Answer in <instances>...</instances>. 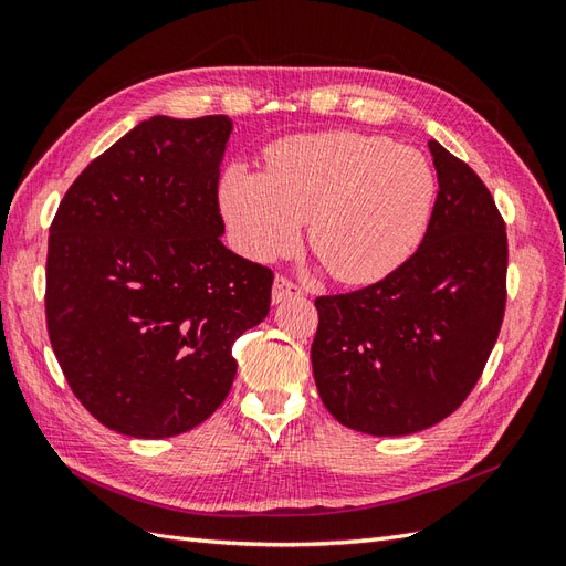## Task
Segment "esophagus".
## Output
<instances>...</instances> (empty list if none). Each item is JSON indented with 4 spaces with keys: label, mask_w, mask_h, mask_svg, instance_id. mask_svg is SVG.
<instances>
[{
    "label": "esophagus",
    "mask_w": 566,
    "mask_h": 566,
    "mask_svg": "<svg viewBox=\"0 0 566 566\" xmlns=\"http://www.w3.org/2000/svg\"><path fill=\"white\" fill-rule=\"evenodd\" d=\"M304 295V290H302V285L300 283H295V281H290V279H285V276H279L276 281H273V302H285V300H293V297H302Z\"/></svg>",
    "instance_id": "obj_1"
}]
</instances>
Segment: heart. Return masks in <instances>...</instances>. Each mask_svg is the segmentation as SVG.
<instances>
[{"mask_svg": "<svg viewBox=\"0 0 566 566\" xmlns=\"http://www.w3.org/2000/svg\"><path fill=\"white\" fill-rule=\"evenodd\" d=\"M437 196L432 165L420 150L385 136L323 132L290 136L266 153V175L231 167L221 210L238 248L276 260L310 245L342 283H375L420 245Z\"/></svg>", "mask_w": 566, "mask_h": 566, "instance_id": "1", "label": "heart"}]
</instances>
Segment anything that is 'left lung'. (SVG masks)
Instances as JSON below:
<instances>
[{
    "label": "left lung",
    "instance_id": "8db88e82",
    "mask_svg": "<svg viewBox=\"0 0 566 566\" xmlns=\"http://www.w3.org/2000/svg\"><path fill=\"white\" fill-rule=\"evenodd\" d=\"M439 193L420 248L382 281L316 297L321 401L356 432L401 437L468 399L499 339L507 233L486 184L430 142Z\"/></svg>",
    "mask_w": 566,
    "mask_h": 566
}]
</instances>
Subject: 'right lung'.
<instances>
[{"label":"right lung","mask_w":566,"mask_h":566,"mask_svg":"<svg viewBox=\"0 0 566 566\" xmlns=\"http://www.w3.org/2000/svg\"><path fill=\"white\" fill-rule=\"evenodd\" d=\"M227 115H156L92 160L49 227L46 331L108 430L165 439L224 403L233 342L262 323L273 271L221 243Z\"/></svg>","instance_id":"obj_1"}]
</instances>
